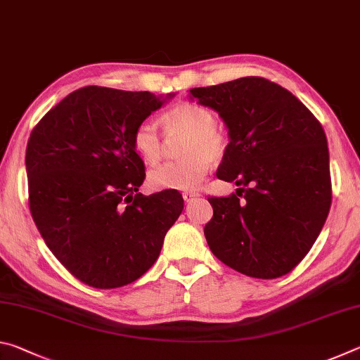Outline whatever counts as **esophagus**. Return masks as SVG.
<instances>
[{
	"label": "esophagus",
	"mask_w": 360,
	"mask_h": 360,
	"mask_svg": "<svg viewBox=\"0 0 360 360\" xmlns=\"http://www.w3.org/2000/svg\"><path fill=\"white\" fill-rule=\"evenodd\" d=\"M197 197H200L198 192H184L182 193V198H184V202H192V200H195Z\"/></svg>",
	"instance_id": "obj_1"
}]
</instances>
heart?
<instances>
[{
	"label": "heart",
	"mask_w": 360,
	"mask_h": 360,
	"mask_svg": "<svg viewBox=\"0 0 360 360\" xmlns=\"http://www.w3.org/2000/svg\"><path fill=\"white\" fill-rule=\"evenodd\" d=\"M214 120L211 109L195 103H179L163 112L162 124L167 138L172 141L186 138L181 144V155L186 158L152 169L149 184L155 191H193L202 184L211 168V160H221L229 149L227 133ZM131 144L136 154L150 165H155L165 155V139L149 120L136 125Z\"/></svg>",
	"instance_id": "obj_1"
}]
</instances>
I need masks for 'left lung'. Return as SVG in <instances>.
Listing matches in <instances>:
<instances>
[{"label": "left lung", "mask_w": 360, "mask_h": 360, "mask_svg": "<svg viewBox=\"0 0 360 360\" xmlns=\"http://www.w3.org/2000/svg\"><path fill=\"white\" fill-rule=\"evenodd\" d=\"M219 112L229 149L217 178L240 188L210 197L205 236L216 257L246 276L275 279L300 264L330 210L327 138L319 120L281 85L264 77L191 89Z\"/></svg>", "instance_id": "1"}]
</instances>
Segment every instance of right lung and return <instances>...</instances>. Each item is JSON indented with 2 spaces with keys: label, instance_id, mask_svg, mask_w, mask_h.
Returning <instances> with one entry per match:
<instances>
[{
  "label": "right lung",
  "instance_id": "add662e5",
  "mask_svg": "<svg viewBox=\"0 0 360 360\" xmlns=\"http://www.w3.org/2000/svg\"><path fill=\"white\" fill-rule=\"evenodd\" d=\"M172 96L89 85L52 108L30 135L33 221L84 284L115 289L141 278L184 208L176 191L138 192L144 162L131 144L136 125Z\"/></svg>",
  "mask_w": 360,
  "mask_h": 360
}]
</instances>
